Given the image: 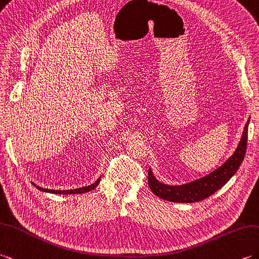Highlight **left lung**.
Listing matches in <instances>:
<instances>
[{
  "label": "left lung",
  "mask_w": 259,
  "mask_h": 259,
  "mask_svg": "<svg viewBox=\"0 0 259 259\" xmlns=\"http://www.w3.org/2000/svg\"><path fill=\"white\" fill-rule=\"evenodd\" d=\"M248 122L249 119L247 123L245 124L242 139L239 141L236 151L219 169L209 173L206 177L183 185H166L161 183L154 178L151 169H149L148 183L150 190L163 200L177 203H194L211 196L228 182V180L236 173L238 167L242 164L246 153V148H247Z\"/></svg>",
  "instance_id": "1"
}]
</instances>
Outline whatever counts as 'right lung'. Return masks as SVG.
Here are the masks:
<instances>
[{"label": "right lung", "mask_w": 259, "mask_h": 259, "mask_svg": "<svg viewBox=\"0 0 259 259\" xmlns=\"http://www.w3.org/2000/svg\"><path fill=\"white\" fill-rule=\"evenodd\" d=\"M100 182V178L96 181L95 183L90 184L88 186H83V188H79V189H75V190H48V189H43V188H39V186H37L36 184L33 183L34 186H36L39 191L41 192H48V193H54V194H80V193H86V192H89L94 190L96 186H97Z\"/></svg>", "instance_id": "obj_1"}]
</instances>
